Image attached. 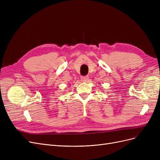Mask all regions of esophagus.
Listing matches in <instances>:
<instances>
[{
    "mask_svg": "<svg viewBox=\"0 0 160 160\" xmlns=\"http://www.w3.org/2000/svg\"><path fill=\"white\" fill-rule=\"evenodd\" d=\"M81 80L82 82H88L89 80V77L88 76H84L81 77Z\"/></svg>",
    "mask_w": 160,
    "mask_h": 160,
    "instance_id": "obj_1",
    "label": "esophagus"
}]
</instances>
